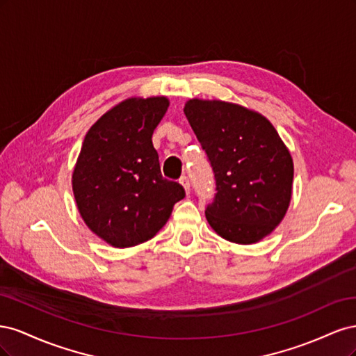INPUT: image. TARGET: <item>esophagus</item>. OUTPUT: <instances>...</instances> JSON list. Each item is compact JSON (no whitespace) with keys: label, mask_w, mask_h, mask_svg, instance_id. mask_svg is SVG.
Wrapping results in <instances>:
<instances>
[{"label":"esophagus","mask_w":356,"mask_h":356,"mask_svg":"<svg viewBox=\"0 0 356 356\" xmlns=\"http://www.w3.org/2000/svg\"><path fill=\"white\" fill-rule=\"evenodd\" d=\"M179 182H181V186L184 187V190H186V193L188 195L190 193V179H188V177H181V179H179Z\"/></svg>","instance_id":"esophagus-1"}]
</instances>
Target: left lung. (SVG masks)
I'll return each instance as SVG.
<instances>
[{
    "label": "left lung",
    "mask_w": 356,
    "mask_h": 356,
    "mask_svg": "<svg viewBox=\"0 0 356 356\" xmlns=\"http://www.w3.org/2000/svg\"><path fill=\"white\" fill-rule=\"evenodd\" d=\"M184 113L213 172L211 227L234 243H255L282 221L293 191V159L266 117L222 101L191 99Z\"/></svg>",
    "instance_id": "obj_1"
}]
</instances>
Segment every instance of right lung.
Returning <instances> with one entry per match:
<instances>
[{"label":"right lung","instance_id":"right-lung-1","mask_svg":"<svg viewBox=\"0 0 356 356\" xmlns=\"http://www.w3.org/2000/svg\"><path fill=\"white\" fill-rule=\"evenodd\" d=\"M168 106L163 96L127 99L84 138L72 174L74 197L88 227L115 248L152 239L186 196L179 182L161 177L152 141Z\"/></svg>","mask_w":356,"mask_h":356}]
</instances>
